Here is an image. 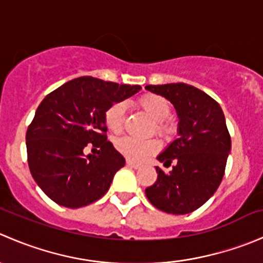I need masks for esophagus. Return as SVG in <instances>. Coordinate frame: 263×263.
Here are the masks:
<instances>
[{
    "mask_svg": "<svg viewBox=\"0 0 263 263\" xmlns=\"http://www.w3.org/2000/svg\"><path fill=\"white\" fill-rule=\"evenodd\" d=\"M126 165L128 166V168H134V169H139L140 168V164L134 163V161H131V160H127Z\"/></svg>",
    "mask_w": 263,
    "mask_h": 263,
    "instance_id": "1",
    "label": "esophagus"
}]
</instances>
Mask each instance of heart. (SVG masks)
Returning a JSON list of instances; mask_svg holds the SVG:
<instances>
[{
	"instance_id": "obj_1",
	"label": "heart",
	"mask_w": 263,
	"mask_h": 263,
	"mask_svg": "<svg viewBox=\"0 0 263 263\" xmlns=\"http://www.w3.org/2000/svg\"><path fill=\"white\" fill-rule=\"evenodd\" d=\"M139 105L155 121V131L160 136L169 139L174 134V127L166 121L171 116V103L165 98L155 94H146L139 99ZM126 118V104L123 102H116L107 108L104 113V123L113 134H119L123 129ZM115 147L119 154L129 160L141 161L147 156L153 155L160 147L158 140H139L129 136L118 137L115 141Z\"/></svg>"
}]
</instances>
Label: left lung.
I'll use <instances>...</instances> for the list:
<instances>
[{
	"label": "left lung",
	"instance_id": "left-lung-1",
	"mask_svg": "<svg viewBox=\"0 0 263 263\" xmlns=\"http://www.w3.org/2000/svg\"><path fill=\"white\" fill-rule=\"evenodd\" d=\"M145 89L168 99L179 118L178 139L158 156L165 166L174 161L173 169L166 174L156 166L158 179L145 193L164 213L190 214L216 192L224 177L232 147L224 113L216 100L192 85H147Z\"/></svg>",
	"mask_w": 263,
	"mask_h": 263
}]
</instances>
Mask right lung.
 <instances>
[{
    "instance_id": "1",
    "label": "right lung",
    "mask_w": 263,
    "mask_h": 263,
    "mask_svg": "<svg viewBox=\"0 0 263 263\" xmlns=\"http://www.w3.org/2000/svg\"><path fill=\"white\" fill-rule=\"evenodd\" d=\"M139 90V85L82 76L44 98L26 131V151L31 176L50 200L79 209L108 192L126 161L107 141L104 113ZM87 143L100 148L98 156L84 155Z\"/></svg>"
}]
</instances>
